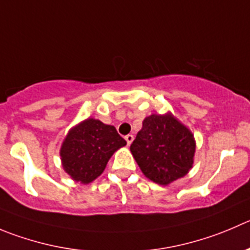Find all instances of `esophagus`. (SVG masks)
Returning a JSON list of instances; mask_svg holds the SVG:
<instances>
[{
	"mask_svg": "<svg viewBox=\"0 0 250 250\" xmlns=\"http://www.w3.org/2000/svg\"><path fill=\"white\" fill-rule=\"evenodd\" d=\"M125 140H126L127 142V146H130V145L132 144V141H134V136H132V135H126V136H125Z\"/></svg>",
	"mask_w": 250,
	"mask_h": 250,
	"instance_id": "34e87169",
	"label": "esophagus"
}]
</instances>
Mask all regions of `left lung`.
Instances as JSON below:
<instances>
[{"label":"left lung","mask_w":250,"mask_h":250,"mask_svg":"<svg viewBox=\"0 0 250 250\" xmlns=\"http://www.w3.org/2000/svg\"><path fill=\"white\" fill-rule=\"evenodd\" d=\"M195 149L192 132L170 111L146 116L130 146L145 177L159 185L185 177L194 165Z\"/></svg>","instance_id":"1"}]
</instances>
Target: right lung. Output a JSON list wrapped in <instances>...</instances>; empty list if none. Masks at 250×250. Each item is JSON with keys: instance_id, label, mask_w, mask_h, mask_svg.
<instances>
[{"instance_id": "add662e5", "label": "right lung", "mask_w": 250, "mask_h": 250, "mask_svg": "<svg viewBox=\"0 0 250 250\" xmlns=\"http://www.w3.org/2000/svg\"><path fill=\"white\" fill-rule=\"evenodd\" d=\"M125 145L115 127L88 118L66 135L60 148L61 165L71 179L89 184L104 172L114 152Z\"/></svg>"}]
</instances>
